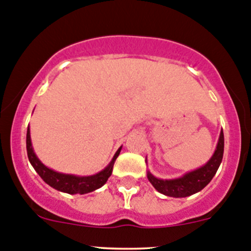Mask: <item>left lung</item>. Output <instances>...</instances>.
<instances>
[{"label":"left lung","instance_id":"1","mask_svg":"<svg viewBox=\"0 0 251 251\" xmlns=\"http://www.w3.org/2000/svg\"><path fill=\"white\" fill-rule=\"evenodd\" d=\"M225 151V136L221 131L217 147L207 163L195 170L185 173L182 176L175 179H159L151 172H147V177L158 193L170 198H186L199 193L212 180L220 168Z\"/></svg>","mask_w":251,"mask_h":251}]
</instances>
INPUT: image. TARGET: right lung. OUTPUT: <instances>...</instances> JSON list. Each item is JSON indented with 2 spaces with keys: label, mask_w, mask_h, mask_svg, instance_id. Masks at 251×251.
I'll list each match as a JSON object with an SVG mask.
<instances>
[{
  "label": "right lung",
  "mask_w": 251,
  "mask_h": 251,
  "mask_svg": "<svg viewBox=\"0 0 251 251\" xmlns=\"http://www.w3.org/2000/svg\"><path fill=\"white\" fill-rule=\"evenodd\" d=\"M121 148H123V146L116 151L111 162L109 163L103 170L97 173V174L88 175V176L64 174V173L55 172V170L50 169V168H48L45 164L41 163V160L36 157L33 146H31L30 128L28 127V130H26V153H28L29 162L33 165L35 172L40 175V177L46 182V184L50 185L51 187H53L55 190L61 191V193L71 194V195H75V194L83 195V194L92 193V191L97 190V189L103 186V185L108 181L111 173H113L114 163H115L116 158L120 154Z\"/></svg>",
  "instance_id": "1"
}]
</instances>
